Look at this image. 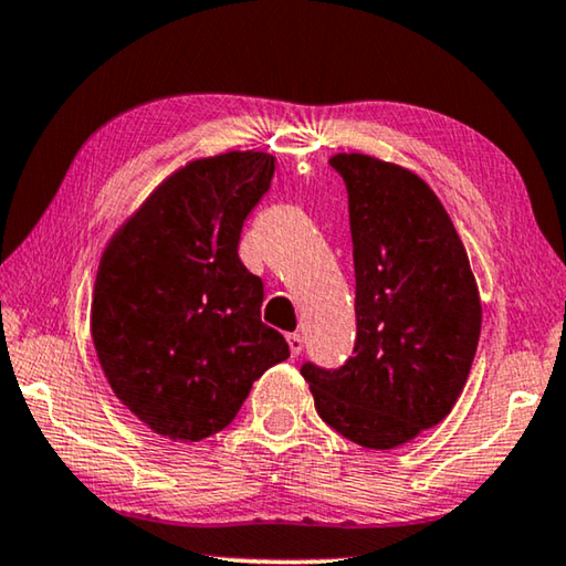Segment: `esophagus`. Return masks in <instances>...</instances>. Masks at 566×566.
<instances>
[{
  "label": "esophagus",
  "mask_w": 566,
  "mask_h": 566,
  "mask_svg": "<svg viewBox=\"0 0 566 566\" xmlns=\"http://www.w3.org/2000/svg\"><path fill=\"white\" fill-rule=\"evenodd\" d=\"M286 344H290L292 357H300L302 349H304V339L300 337V334H286Z\"/></svg>",
  "instance_id": "34e87169"
}]
</instances>
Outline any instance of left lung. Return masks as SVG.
Returning a JSON list of instances; mask_svg holds the SVG:
<instances>
[{"instance_id": "obj_1", "label": "left lung", "mask_w": 566, "mask_h": 566, "mask_svg": "<svg viewBox=\"0 0 566 566\" xmlns=\"http://www.w3.org/2000/svg\"><path fill=\"white\" fill-rule=\"evenodd\" d=\"M349 195L357 337L339 369L302 364L317 415L367 449H395L452 411L472 369L482 302L467 249L415 171L334 155Z\"/></svg>"}]
</instances>
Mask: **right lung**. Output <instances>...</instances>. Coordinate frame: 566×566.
Segmentation results:
<instances>
[{
  "label": "right lung",
  "mask_w": 566,
  "mask_h": 566,
  "mask_svg": "<svg viewBox=\"0 0 566 566\" xmlns=\"http://www.w3.org/2000/svg\"><path fill=\"white\" fill-rule=\"evenodd\" d=\"M272 175L264 151L189 161L104 249L94 349L117 399L161 437L199 442L222 432L254 381L290 357L282 334L262 322V280L237 252Z\"/></svg>",
  "instance_id": "right-lung-1"
}]
</instances>
